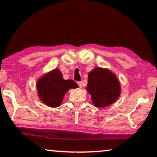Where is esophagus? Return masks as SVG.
Wrapping results in <instances>:
<instances>
[{"label": "esophagus", "mask_w": 157, "mask_h": 157, "mask_svg": "<svg viewBox=\"0 0 157 157\" xmlns=\"http://www.w3.org/2000/svg\"><path fill=\"white\" fill-rule=\"evenodd\" d=\"M78 84L79 85V88H82V82H78Z\"/></svg>", "instance_id": "34e87169"}]
</instances>
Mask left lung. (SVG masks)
<instances>
[{
  "instance_id": "8db88e82",
  "label": "left lung",
  "mask_w": 157,
  "mask_h": 157,
  "mask_svg": "<svg viewBox=\"0 0 157 157\" xmlns=\"http://www.w3.org/2000/svg\"><path fill=\"white\" fill-rule=\"evenodd\" d=\"M86 91L95 107L104 108L113 104L121 95V84L116 75L108 68H95L88 74Z\"/></svg>"
}]
</instances>
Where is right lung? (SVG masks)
<instances>
[{
  "instance_id": "right-lung-1",
  "label": "right lung",
  "mask_w": 157,
  "mask_h": 157,
  "mask_svg": "<svg viewBox=\"0 0 157 157\" xmlns=\"http://www.w3.org/2000/svg\"><path fill=\"white\" fill-rule=\"evenodd\" d=\"M78 88L72 79H64L59 69H53L41 76L36 82L38 96L45 105L58 107L69 89Z\"/></svg>"
}]
</instances>
